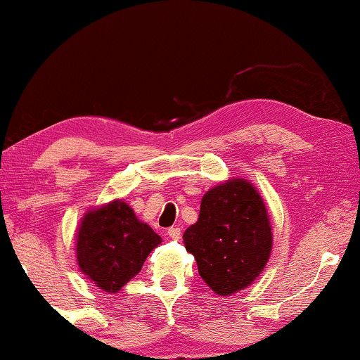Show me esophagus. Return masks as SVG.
I'll return each instance as SVG.
<instances>
[{"label":"esophagus","instance_id":"1","mask_svg":"<svg viewBox=\"0 0 360 360\" xmlns=\"http://www.w3.org/2000/svg\"><path fill=\"white\" fill-rule=\"evenodd\" d=\"M167 234H169V238H172L174 240H179L181 236V231H180V228H170L169 231H167Z\"/></svg>","mask_w":360,"mask_h":360}]
</instances>
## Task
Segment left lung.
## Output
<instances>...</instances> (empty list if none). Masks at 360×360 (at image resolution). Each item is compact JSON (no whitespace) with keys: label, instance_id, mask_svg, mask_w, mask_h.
<instances>
[{"label":"left lung","instance_id":"1","mask_svg":"<svg viewBox=\"0 0 360 360\" xmlns=\"http://www.w3.org/2000/svg\"><path fill=\"white\" fill-rule=\"evenodd\" d=\"M184 244L214 293L228 297L249 287L262 274L274 245L267 206L257 188L238 176L206 191Z\"/></svg>","mask_w":360,"mask_h":360}]
</instances>
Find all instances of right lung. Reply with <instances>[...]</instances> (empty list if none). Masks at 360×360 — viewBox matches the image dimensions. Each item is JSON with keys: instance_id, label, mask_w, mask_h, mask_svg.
<instances>
[{"instance_id": "1", "label": "right lung", "mask_w": 360, "mask_h": 360, "mask_svg": "<svg viewBox=\"0 0 360 360\" xmlns=\"http://www.w3.org/2000/svg\"><path fill=\"white\" fill-rule=\"evenodd\" d=\"M160 243V236L137 218L126 201L112 200L82 218L77 262L98 288L116 293L141 272L147 255Z\"/></svg>"}]
</instances>
